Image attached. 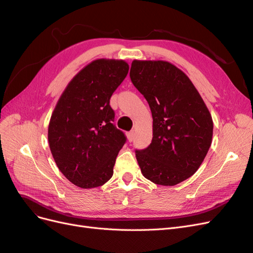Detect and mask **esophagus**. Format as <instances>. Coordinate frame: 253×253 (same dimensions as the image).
Here are the masks:
<instances>
[{"label": "esophagus", "instance_id": "obj_1", "mask_svg": "<svg viewBox=\"0 0 253 253\" xmlns=\"http://www.w3.org/2000/svg\"><path fill=\"white\" fill-rule=\"evenodd\" d=\"M126 137H127V140L132 142L134 140V131H131V132L126 133Z\"/></svg>", "mask_w": 253, "mask_h": 253}]
</instances>
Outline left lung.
Here are the masks:
<instances>
[{"mask_svg":"<svg viewBox=\"0 0 253 253\" xmlns=\"http://www.w3.org/2000/svg\"><path fill=\"white\" fill-rule=\"evenodd\" d=\"M129 77L153 117L152 142L135 151L141 173L156 185H177L198 170L209 151L211 114L188 76L167 61L134 60Z\"/></svg>","mask_w":253,"mask_h":253,"instance_id":"8db88e82","label":"left lung"}]
</instances>
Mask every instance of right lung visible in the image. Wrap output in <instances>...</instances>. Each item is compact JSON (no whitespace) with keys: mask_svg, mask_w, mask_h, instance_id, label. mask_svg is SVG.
Returning a JSON list of instances; mask_svg holds the SVG:
<instances>
[{"mask_svg":"<svg viewBox=\"0 0 253 253\" xmlns=\"http://www.w3.org/2000/svg\"><path fill=\"white\" fill-rule=\"evenodd\" d=\"M128 73L124 60L98 59L75 76L53 110L48 142L65 177L79 188L100 187L113 176L126 141L113 125L110 99Z\"/></svg>","mask_w":253,"mask_h":253,"instance_id":"1","label":"right lung"}]
</instances>
